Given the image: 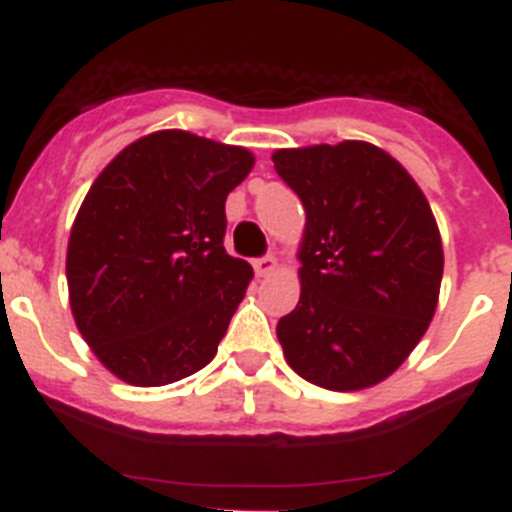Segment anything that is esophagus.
I'll use <instances>...</instances> for the list:
<instances>
[{
	"label": "esophagus",
	"mask_w": 512,
	"mask_h": 512,
	"mask_svg": "<svg viewBox=\"0 0 512 512\" xmlns=\"http://www.w3.org/2000/svg\"><path fill=\"white\" fill-rule=\"evenodd\" d=\"M253 269H256L259 277H271V274L279 269V261L274 259V256H264V259H259L256 264H253Z\"/></svg>",
	"instance_id": "obj_1"
}]
</instances>
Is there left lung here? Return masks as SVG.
I'll use <instances>...</instances> for the list:
<instances>
[{"label": "left lung", "mask_w": 512, "mask_h": 512, "mask_svg": "<svg viewBox=\"0 0 512 512\" xmlns=\"http://www.w3.org/2000/svg\"><path fill=\"white\" fill-rule=\"evenodd\" d=\"M274 169L302 200L300 302L277 325L287 364L336 392L374 387L433 320L443 246L425 194L364 140L282 148Z\"/></svg>", "instance_id": "left-lung-1"}]
</instances>
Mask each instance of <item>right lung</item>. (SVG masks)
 <instances>
[{"mask_svg": "<svg viewBox=\"0 0 512 512\" xmlns=\"http://www.w3.org/2000/svg\"><path fill=\"white\" fill-rule=\"evenodd\" d=\"M253 161L248 148L158 130L94 179L66 279L76 328L117 379L161 387L215 359L253 279L223 246L225 200Z\"/></svg>", "mask_w": 512, "mask_h": 512, "instance_id": "right-lung-1", "label": "right lung"}]
</instances>
